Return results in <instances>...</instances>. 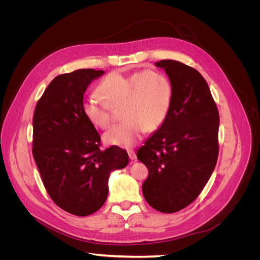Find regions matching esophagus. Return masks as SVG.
I'll use <instances>...</instances> for the list:
<instances>
[{
	"label": "esophagus",
	"instance_id": "1",
	"mask_svg": "<svg viewBox=\"0 0 260 260\" xmlns=\"http://www.w3.org/2000/svg\"><path fill=\"white\" fill-rule=\"evenodd\" d=\"M128 155H129V158H130L131 160H136L137 155H136L135 151H132V149H129V151H128Z\"/></svg>",
	"mask_w": 260,
	"mask_h": 260
}]
</instances>
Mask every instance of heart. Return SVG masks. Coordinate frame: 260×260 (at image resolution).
Here are the masks:
<instances>
[{
	"label": "heart",
	"instance_id": "obj_1",
	"mask_svg": "<svg viewBox=\"0 0 260 260\" xmlns=\"http://www.w3.org/2000/svg\"><path fill=\"white\" fill-rule=\"evenodd\" d=\"M101 99L85 98L82 111L88 120L106 129L112 123V108H121L122 122L109 129L104 140L109 145L132 147L147 130L164 123L174 101V84L162 73L142 70L131 75L113 73L99 85Z\"/></svg>",
	"mask_w": 260,
	"mask_h": 260
}]
</instances>
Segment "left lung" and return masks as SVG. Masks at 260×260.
Wrapping results in <instances>:
<instances>
[{
  "label": "left lung",
  "mask_w": 260,
  "mask_h": 260,
  "mask_svg": "<svg viewBox=\"0 0 260 260\" xmlns=\"http://www.w3.org/2000/svg\"><path fill=\"white\" fill-rule=\"evenodd\" d=\"M155 65L174 84V101L166 120L137 157L148 169L144 199L154 209L171 214L195 201L215 169L219 113L198 70L172 59Z\"/></svg>",
  "instance_id": "1"
}]
</instances>
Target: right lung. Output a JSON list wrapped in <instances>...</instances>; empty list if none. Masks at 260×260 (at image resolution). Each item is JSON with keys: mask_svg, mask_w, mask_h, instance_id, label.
Instances as JSON below:
<instances>
[{"mask_svg": "<svg viewBox=\"0 0 260 260\" xmlns=\"http://www.w3.org/2000/svg\"><path fill=\"white\" fill-rule=\"evenodd\" d=\"M104 70L78 69L55 77L34 114L32 155L42 182L58 207L76 216L98 211L108 178L129 162L118 146L101 149V137L82 111L83 94Z\"/></svg>", "mask_w": 260, "mask_h": 260, "instance_id": "add662e5", "label": "right lung"}]
</instances>
